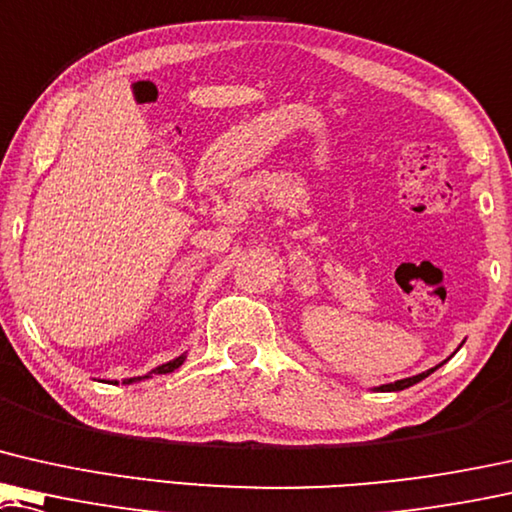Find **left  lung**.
Listing matches in <instances>:
<instances>
[{
	"label": "left lung",
	"instance_id": "1",
	"mask_svg": "<svg viewBox=\"0 0 512 512\" xmlns=\"http://www.w3.org/2000/svg\"><path fill=\"white\" fill-rule=\"evenodd\" d=\"M441 365H443V362H441ZM441 365H436V367H441ZM436 367L427 369V372H422V374H418V376H409V379H402V381H395V383H383V385H379V388H374V390H376V392H397V390L411 388L413 383H420L422 379H427L429 374L436 372Z\"/></svg>",
	"mask_w": 512,
	"mask_h": 512
}]
</instances>
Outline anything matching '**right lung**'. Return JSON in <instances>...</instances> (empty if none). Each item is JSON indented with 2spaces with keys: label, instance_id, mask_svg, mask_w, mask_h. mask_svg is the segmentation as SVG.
Segmentation results:
<instances>
[{
  "label": "right lung",
  "instance_id": "1",
  "mask_svg": "<svg viewBox=\"0 0 512 512\" xmlns=\"http://www.w3.org/2000/svg\"><path fill=\"white\" fill-rule=\"evenodd\" d=\"M187 360V353H182L180 358H173V360H168V362H164V365H159L157 369H152V372H147L145 376H133V379H124V383H138V381H145V379H152L154 374H170V372H175L177 367L182 365V362ZM117 383V381H115Z\"/></svg>",
  "mask_w": 512,
  "mask_h": 512
}]
</instances>
